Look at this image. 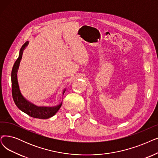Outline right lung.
I'll return each instance as SVG.
<instances>
[{
  "label": "right lung",
  "instance_id": "add662e5",
  "mask_svg": "<svg viewBox=\"0 0 158 158\" xmlns=\"http://www.w3.org/2000/svg\"><path fill=\"white\" fill-rule=\"evenodd\" d=\"M28 44L27 41L22 46L20 50L19 57L15 61L11 71V86H12V96L16 106L23 112L34 118L38 119H48L57 113L62 105V102L56 106L48 105H36L26 99L21 94L19 90L17 78V72L19 68L20 59L22 58L23 52L25 47ZM66 89L63 90V94H64Z\"/></svg>",
  "mask_w": 158,
  "mask_h": 158
}]
</instances>
